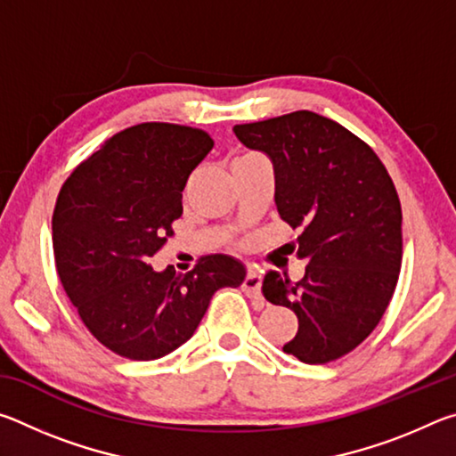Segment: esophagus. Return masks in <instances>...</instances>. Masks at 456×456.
I'll return each mask as SVG.
<instances>
[{
	"instance_id": "34e87169",
	"label": "esophagus",
	"mask_w": 456,
	"mask_h": 456,
	"mask_svg": "<svg viewBox=\"0 0 456 456\" xmlns=\"http://www.w3.org/2000/svg\"><path fill=\"white\" fill-rule=\"evenodd\" d=\"M241 288H243V291L247 293V296L253 297V299H257L259 305L265 304V299L261 297V275L256 272V269H249V272H247L245 280L241 283Z\"/></svg>"
}]
</instances>
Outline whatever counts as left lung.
Masks as SVG:
<instances>
[{
  "label": "left lung",
  "mask_w": 456,
  "mask_h": 456,
  "mask_svg": "<svg viewBox=\"0 0 456 456\" xmlns=\"http://www.w3.org/2000/svg\"><path fill=\"white\" fill-rule=\"evenodd\" d=\"M247 149L275 171V205L297 237L305 275L269 272L267 302L296 312L297 334L283 346L305 364H326L372 334L396 289L403 264V209L382 160L338 122L310 110L233 126Z\"/></svg>",
  "instance_id": "obj_1"
}]
</instances>
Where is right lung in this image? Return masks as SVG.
Returning a JSON list of instances; mask_svg holds the SVG:
<instances>
[{"mask_svg": "<svg viewBox=\"0 0 456 456\" xmlns=\"http://www.w3.org/2000/svg\"><path fill=\"white\" fill-rule=\"evenodd\" d=\"M211 149L200 128L142 122L108 138L61 184L52 217L60 281L90 334L122 358L171 354L195 334L213 293L245 280L241 261L223 253L187 273L149 264Z\"/></svg>", "mask_w": 456, "mask_h": 456, "instance_id": "obj_1", "label": "right lung"}]
</instances>
